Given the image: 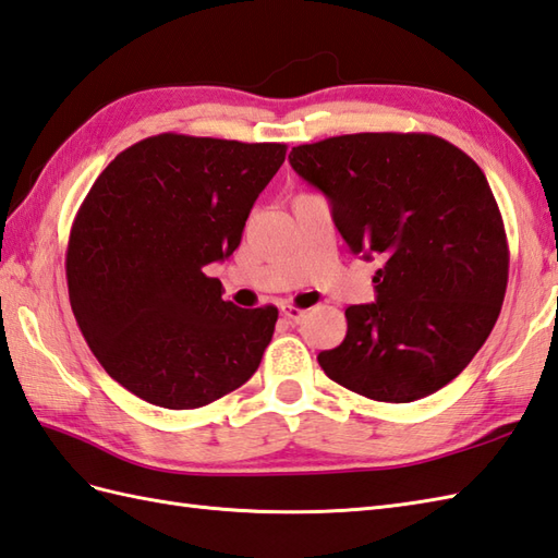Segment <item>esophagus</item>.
I'll return each mask as SVG.
<instances>
[{"label":"esophagus","instance_id":"obj_1","mask_svg":"<svg viewBox=\"0 0 558 558\" xmlns=\"http://www.w3.org/2000/svg\"><path fill=\"white\" fill-rule=\"evenodd\" d=\"M281 313L291 322V325H299V322L305 317V311H301V307L295 305H281Z\"/></svg>","mask_w":558,"mask_h":558}]
</instances>
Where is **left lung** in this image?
Returning a JSON list of instances; mask_svg holds the SVG:
<instances>
[{"mask_svg":"<svg viewBox=\"0 0 558 558\" xmlns=\"http://www.w3.org/2000/svg\"><path fill=\"white\" fill-rule=\"evenodd\" d=\"M343 241L379 257L377 301L317 361L341 387L411 403L447 387L487 341L509 283L504 219L482 169L432 133H351L293 147Z\"/></svg>","mask_w":558,"mask_h":558,"instance_id":"left-lung-1","label":"left lung"}]
</instances>
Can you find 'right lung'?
<instances>
[{
	"instance_id": "obj_1",
	"label": "right lung",
	"mask_w": 558,
	"mask_h": 558,
	"mask_svg": "<svg viewBox=\"0 0 558 558\" xmlns=\"http://www.w3.org/2000/svg\"><path fill=\"white\" fill-rule=\"evenodd\" d=\"M283 157V143L159 133L97 177L71 227L69 301L123 389L191 411L253 377L279 311L225 301L207 265L236 251Z\"/></svg>"
}]
</instances>
